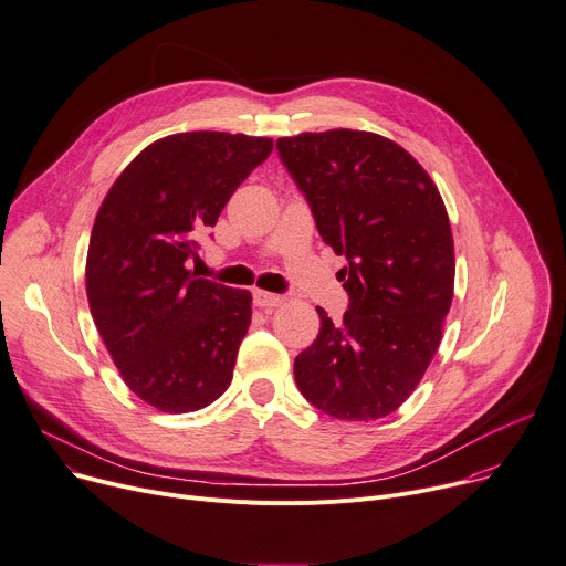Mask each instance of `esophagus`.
Returning a JSON list of instances; mask_svg holds the SVG:
<instances>
[{
    "label": "esophagus",
    "instance_id": "obj_1",
    "mask_svg": "<svg viewBox=\"0 0 566 566\" xmlns=\"http://www.w3.org/2000/svg\"><path fill=\"white\" fill-rule=\"evenodd\" d=\"M252 300H254V305L256 307H261V310H273V307H277L280 303H282V295H275V293H269V291H254L252 293Z\"/></svg>",
    "mask_w": 566,
    "mask_h": 566
}]
</instances>
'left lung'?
Listing matches in <instances>:
<instances>
[{
	"label": "left lung",
	"instance_id": "obj_1",
	"mask_svg": "<svg viewBox=\"0 0 566 566\" xmlns=\"http://www.w3.org/2000/svg\"><path fill=\"white\" fill-rule=\"evenodd\" d=\"M318 234L348 259L350 305L321 316L316 342L293 364L314 407L342 421L396 411L421 382L453 303L455 250L439 188L398 143L355 129L277 140Z\"/></svg>",
	"mask_w": 566,
	"mask_h": 566
}]
</instances>
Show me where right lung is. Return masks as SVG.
Returning a JSON list of instances; mask_svg holds the SVG:
<instances>
[{"label": "right lung", "mask_w": 566, "mask_h": 566, "mask_svg": "<svg viewBox=\"0 0 566 566\" xmlns=\"http://www.w3.org/2000/svg\"><path fill=\"white\" fill-rule=\"evenodd\" d=\"M271 149V138L245 134L166 136L120 172L95 216L93 321L125 385L161 411L202 409L232 382L252 295L196 277L186 263Z\"/></svg>", "instance_id": "right-lung-1"}]
</instances>
